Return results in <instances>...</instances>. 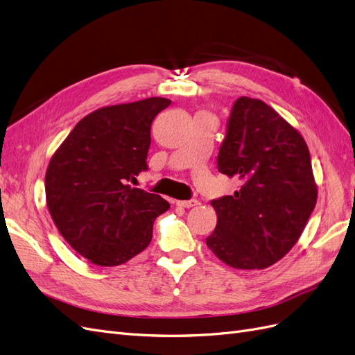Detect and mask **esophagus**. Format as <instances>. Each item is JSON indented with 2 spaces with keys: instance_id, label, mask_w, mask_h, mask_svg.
<instances>
[{
  "instance_id": "obj_1",
  "label": "esophagus",
  "mask_w": 355,
  "mask_h": 355,
  "mask_svg": "<svg viewBox=\"0 0 355 355\" xmlns=\"http://www.w3.org/2000/svg\"><path fill=\"white\" fill-rule=\"evenodd\" d=\"M176 204H178L179 207L191 209V207H196V206H198V201H197V200H185V201H176Z\"/></svg>"
}]
</instances>
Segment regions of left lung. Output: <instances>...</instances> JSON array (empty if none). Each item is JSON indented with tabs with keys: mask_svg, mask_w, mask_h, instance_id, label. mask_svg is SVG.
Returning a JSON list of instances; mask_svg holds the SVG:
<instances>
[{
	"mask_svg": "<svg viewBox=\"0 0 355 355\" xmlns=\"http://www.w3.org/2000/svg\"><path fill=\"white\" fill-rule=\"evenodd\" d=\"M218 170L241 187L210 201L218 223L206 239L209 249L237 270H263L280 261L317 202L304 137L271 106L241 96L232 105Z\"/></svg>",
	"mask_w": 355,
	"mask_h": 355,
	"instance_id": "left-lung-1",
	"label": "left lung"
}]
</instances>
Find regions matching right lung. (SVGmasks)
<instances>
[{
    "label": "right lung",
    "mask_w": 355,
    "mask_h": 355,
    "mask_svg": "<svg viewBox=\"0 0 355 355\" xmlns=\"http://www.w3.org/2000/svg\"><path fill=\"white\" fill-rule=\"evenodd\" d=\"M170 103L149 98L94 111L50 159L49 211L62 237L94 265H121L144 252L155 218L170 207L163 197L128 185L148 170L151 124Z\"/></svg>",
    "instance_id": "1"
}]
</instances>
